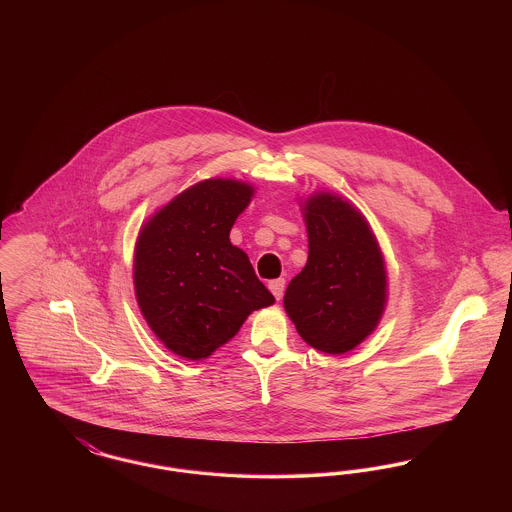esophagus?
Returning <instances> with one entry per match:
<instances>
[{"label":"esophagus","mask_w":512,"mask_h":512,"mask_svg":"<svg viewBox=\"0 0 512 512\" xmlns=\"http://www.w3.org/2000/svg\"><path fill=\"white\" fill-rule=\"evenodd\" d=\"M284 286H286L284 278H278V280H272V282H268V290H270V292H272V295L276 297V301H280V299H282V293H284Z\"/></svg>","instance_id":"34e87169"}]
</instances>
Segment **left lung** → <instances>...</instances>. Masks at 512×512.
Masks as SVG:
<instances>
[{
	"label": "left lung",
	"mask_w": 512,
	"mask_h": 512,
	"mask_svg": "<svg viewBox=\"0 0 512 512\" xmlns=\"http://www.w3.org/2000/svg\"><path fill=\"white\" fill-rule=\"evenodd\" d=\"M309 257L288 284L284 309L299 336L328 355H343L376 330L388 303V270L365 215L341 195L299 199Z\"/></svg>",
	"instance_id": "left-lung-1"
}]
</instances>
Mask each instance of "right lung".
<instances>
[{
  "label": "right lung",
  "mask_w": 512,
  "mask_h": 512,
  "mask_svg": "<svg viewBox=\"0 0 512 512\" xmlns=\"http://www.w3.org/2000/svg\"><path fill=\"white\" fill-rule=\"evenodd\" d=\"M255 188L207 178L172 197L142 224L134 247V292L147 326L178 357L201 361L232 340L272 293L230 230Z\"/></svg>",
  "instance_id": "obj_1"
}]
</instances>
